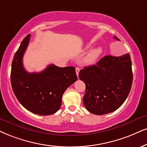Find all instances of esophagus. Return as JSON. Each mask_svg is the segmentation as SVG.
Here are the masks:
<instances>
[{
  "label": "esophagus",
  "mask_w": 147,
  "mask_h": 147,
  "mask_svg": "<svg viewBox=\"0 0 147 147\" xmlns=\"http://www.w3.org/2000/svg\"><path fill=\"white\" fill-rule=\"evenodd\" d=\"M75 70H76V73H77V77H78V76H79V72L80 69H79V68L77 67V68H76Z\"/></svg>",
  "instance_id": "1"
}]
</instances>
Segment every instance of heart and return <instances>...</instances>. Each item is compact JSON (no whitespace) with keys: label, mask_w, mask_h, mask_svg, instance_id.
<instances>
[{"label":"heart","mask_w":147,"mask_h":147,"mask_svg":"<svg viewBox=\"0 0 147 147\" xmlns=\"http://www.w3.org/2000/svg\"><path fill=\"white\" fill-rule=\"evenodd\" d=\"M90 47V46H87V48ZM102 53V49L101 47H97L95 49H92L87 53L84 59V63L86 65H92L95 64L98 59L99 58L100 55Z\"/></svg>","instance_id":"heart-1"}]
</instances>
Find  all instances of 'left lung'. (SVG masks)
Returning a JSON list of instances; mask_svg holds the SVG:
<instances>
[{"label": "left lung", "instance_id": "8db88e82", "mask_svg": "<svg viewBox=\"0 0 147 147\" xmlns=\"http://www.w3.org/2000/svg\"><path fill=\"white\" fill-rule=\"evenodd\" d=\"M114 38L120 40L115 36ZM79 77L86 86L83 100L87 110L97 115L112 113L123 105L130 92V55H106L96 65L80 70Z\"/></svg>", "mask_w": 147, "mask_h": 147}]
</instances>
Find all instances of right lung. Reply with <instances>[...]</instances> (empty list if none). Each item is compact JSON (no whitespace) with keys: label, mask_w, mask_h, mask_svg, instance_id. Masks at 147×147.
Segmentation results:
<instances>
[{"label":"right lung","mask_w":147,"mask_h":147,"mask_svg":"<svg viewBox=\"0 0 147 147\" xmlns=\"http://www.w3.org/2000/svg\"><path fill=\"white\" fill-rule=\"evenodd\" d=\"M30 38L29 34L15 53L11 72L12 89L20 103L30 112L49 115L60 109L65 90L77 81L75 68L50 64L40 72H28L24 68L23 56Z\"/></svg>","instance_id":"obj_1"}]
</instances>
